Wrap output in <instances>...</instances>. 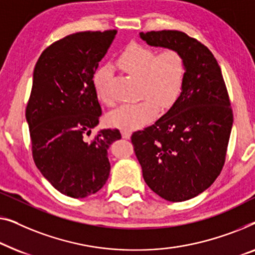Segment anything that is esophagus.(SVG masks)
Here are the masks:
<instances>
[{
	"mask_svg": "<svg viewBox=\"0 0 255 255\" xmlns=\"http://www.w3.org/2000/svg\"><path fill=\"white\" fill-rule=\"evenodd\" d=\"M121 135H123L124 138H129V137H130L131 132L129 130H121Z\"/></svg>",
	"mask_w": 255,
	"mask_h": 255,
	"instance_id": "1",
	"label": "esophagus"
}]
</instances>
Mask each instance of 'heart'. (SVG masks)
<instances>
[{
	"mask_svg": "<svg viewBox=\"0 0 255 255\" xmlns=\"http://www.w3.org/2000/svg\"><path fill=\"white\" fill-rule=\"evenodd\" d=\"M118 64L127 73L138 76L139 96L137 103L124 104L109 114L113 127L131 130L151 121L158 109H167L180 96L186 77L185 59L174 49L157 54L155 49L132 44L121 53ZM110 67H100L93 76V85L98 98L110 104L111 98L104 91V80Z\"/></svg>",
	"mask_w": 255,
	"mask_h": 255,
	"instance_id": "1",
	"label": "heart"
}]
</instances>
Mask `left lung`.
<instances>
[{
	"instance_id": "obj_1",
	"label": "left lung",
	"mask_w": 255,
	"mask_h": 255,
	"mask_svg": "<svg viewBox=\"0 0 255 255\" xmlns=\"http://www.w3.org/2000/svg\"><path fill=\"white\" fill-rule=\"evenodd\" d=\"M139 37L185 59L180 96L155 124L131 135L146 185L160 198L181 202L210 187L223 168L234 124L230 99L216 59L196 39L171 30Z\"/></svg>"
}]
</instances>
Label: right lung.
Listing matches in <instances>:
<instances>
[{"label":"right lung","mask_w":255,"mask_h":255,"mask_svg":"<svg viewBox=\"0 0 255 255\" xmlns=\"http://www.w3.org/2000/svg\"><path fill=\"white\" fill-rule=\"evenodd\" d=\"M117 31H87L67 35L41 53L33 71L26 106L32 155L41 174L62 194L92 195L105 185L111 164L107 150L121 138L118 129H103L102 107L93 74Z\"/></svg>","instance_id":"obj_1"}]
</instances>
